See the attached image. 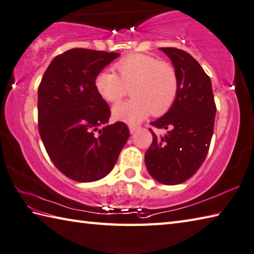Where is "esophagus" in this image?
Listing matches in <instances>:
<instances>
[{"label": "esophagus", "instance_id": "obj_1", "mask_svg": "<svg viewBox=\"0 0 254 254\" xmlns=\"http://www.w3.org/2000/svg\"><path fill=\"white\" fill-rule=\"evenodd\" d=\"M137 130H138V127H136V126H129V131H130V133H135Z\"/></svg>", "mask_w": 254, "mask_h": 254}]
</instances>
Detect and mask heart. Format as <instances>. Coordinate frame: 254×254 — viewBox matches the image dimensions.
Returning a JSON list of instances; mask_svg holds the SVG:
<instances>
[{"mask_svg": "<svg viewBox=\"0 0 254 254\" xmlns=\"http://www.w3.org/2000/svg\"><path fill=\"white\" fill-rule=\"evenodd\" d=\"M118 76L111 70H102L95 77V88L105 100L118 102L130 87L133 97L113 107L118 121L136 125L150 114L164 115L174 105L178 94L176 69L154 56L131 54L115 65Z\"/></svg>", "mask_w": 254, "mask_h": 254, "instance_id": "1", "label": "heart"}]
</instances>
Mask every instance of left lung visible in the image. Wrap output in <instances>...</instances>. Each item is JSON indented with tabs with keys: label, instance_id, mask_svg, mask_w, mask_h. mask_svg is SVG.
I'll list each match as a JSON object with an SVG mask.
<instances>
[{
	"label": "left lung",
	"instance_id": "obj_1",
	"mask_svg": "<svg viewBox=\"0 0 254 254\" xmlns=\"http://www.w3.org/2000/svg\"><path fill=\"white\" fill-rule=\"evenodd\" d=\"M178 76V94L164 116L151 122L167 129L164 136L152 133V143L145 154V164L158 183L174 186L191 178L207 157L211 141L216 104L209 76L189 53L161 47Z\"/></svg>",
	"mask_w": 254,
	"mask_h": 254
}]
</instances>
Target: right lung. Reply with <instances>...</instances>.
I'll list each match as a JSON object with an SVG mask.
<instances>
[{
	"label": "right lung",
	"mask_w": 254,
	"mask_h": 254,
	"mask_svg": "<svg viewBox=\"0 0 254 254\" xmlns=\"http://www.w3.org/2000/svg\"><path fill=\"white\" fill-rule=\"evenodd\" d=\"M119 55L68 50L52 61L38 87L42 141L56 168L78 183L106 177L129 138L126 124L107 125L111 109L94 84L99 71Z\"/></svg>",
	"instance_id": "1"
}]
</instances>
